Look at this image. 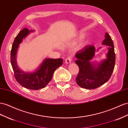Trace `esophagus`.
I'll return each mask as SVG.
<instances>
[{
  "mask_svg": "<svg viewBox=\"0 0 128 128\" xmlns=\"http://www.w3.org/2000/svg\"><path fill=\"white\" fill-rule=\"evenodd\" d=\"M71 61H72V58L70 57H68L67 58H66L65 60L66 64H70L71 62Z\"/></svg>",
  "mask_w": 128,
  "mask_h": 128,
  "instance_id": "1",
  "label": "esophagus"
}]
</instances>
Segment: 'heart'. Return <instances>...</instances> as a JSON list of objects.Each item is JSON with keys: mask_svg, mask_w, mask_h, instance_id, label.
<instances>
[{"mask_svg": "<svg viewBox=\"0 0 128 128\" xmlns=\"http://www.w3.org/2000/svg\"><path fill=\"white\" fill-rule=\"evenodd\" d=\"M84 34H79L78 37V39L79 40H82L83 39H84Z\"/></svg>", "mask_w": 128, "mask_h": 128, "instance_id": "1", "label": "heart"}]
</instances>
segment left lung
<instances>
[{"label":"left lung","mask_w":128,"mask_h":128,"mask_svg":"<svg viewBox=\"0 0 128 128\" xmlns=\"http://www.w3.org/2000/svg\"><path fill=\"white\" fill-rule=\"evenodd\" d=\"M103 45L108 46L106 58L100 62L92 61L96 49L92 44L85 46L75 53L77 60L75 63L79 67V72L76 78L77 84L82 88L92 89L98 88L108 81L112 76L115 64V54L113 41L106 33ZM101 47L98 48V50Z\"/></svg>","instance_id":"1"}]
</instances>
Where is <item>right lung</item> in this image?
I'll return each instance as SVG.
<instances>
[{"mask_svg":"<svg viewBox=\"0 0 128 128\" xmlns=\"http://www.w3.org/2000/svg\"><path fill=\"white\" fill-rule=\"evenodd\" d=\"M34 30L25 28L20 31L13 43L11 52V62L14 76L19 84L24 88L39 90L45 87L50 82L56 69L63 64L62 58H46L39 67L32 72H24L19 68L16 62V54L19 44Z\"/></svg>","mask_w":128,"mask_h":128,"instance_id":"obj_1","label":"right lung"}]
</instances>
